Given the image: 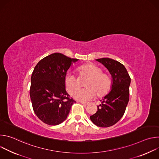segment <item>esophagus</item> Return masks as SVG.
<instances>
[{"label": "esophagus", "instance_id": "34e87169", "mask_svg": "<svg viewBox=\"0 0 159 159\" xmlns=\"http://www.w3.org/2000/svg\"><path fill=\"white\" fill-rule=\"evenodd\" d=\"M82 104H84V105H89V104H90V102H80Z\"/></svg>", "mask_w": 159, "mask_h": 159}]
</instances>
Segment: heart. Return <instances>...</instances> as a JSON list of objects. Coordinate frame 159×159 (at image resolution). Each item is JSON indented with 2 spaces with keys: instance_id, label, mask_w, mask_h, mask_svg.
I'll return each mask as SVG.
<instances>
[{
  "instance_id": "1",
  "label": "heart",
  "mask_w": 159,
  "mask_h": 159,
  "mask_svg": "<svg viewBox=\"0 0 159 159\" xmlns=\"http://www.w3.org/2000/svg\"><path fill=\"white\" fill-rule=\"evenodd\" d=\"M78 72L80 77L88 78L85 83L84 90L77 92L80 89V84L76 77L68 74L64 80V84L66 91L70 95L77 92L74 98L79 101H88L95 97L106 96L111 87V79L109 75L102 72V69L96 65L89 63L79 67Z\"/></svg>"
}]
</instances>
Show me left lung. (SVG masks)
I'll return each instance as SVG.
<instances>
[{"label": "left lung", "mask_w": 159, "mask_h": 159, "mask_svg": "<svg viewBox=\"0 0 159 159\" xmlns=\"http://www.w3.org/2000/svg\"><path fill=\"white\" fill-rule=\"evenodd\" d=\"M108 70L112 77L111 90L98 106V111L90 116L92 122L99 127H109L116 124L123 116L129 101L130 77L125 66L109 58L96 59Z\"/></svg>", "instance_id": "8db88e82"}]
</instances>
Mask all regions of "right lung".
Here are the masks:
<instances>
[{
    "label": "right lung",
    "mask_w": 159,
    "mask_h": 159,
    "mask_svg": "<svg viewBox=\"0 0 159 159\" xmlns=\"http://www.w3.org/2000/svg\"><path fill=\"white\" fill-rule=\"evenodd\" d=\"M78 60L55 53L35 66L30 94L34 112L43 123L58 125L69 115L75 101L66 93L64 80L68 70Z\"/></svg>",
    "instance_id": "add662e5"
}]
</instances>
